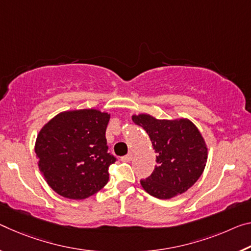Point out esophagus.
Instances as JSON below:
<instances>
[{"label": "esophagus", "instance_id": "obj_1", "mask_svg": "<svg viewBox=\"0 0 251 251\" xmlns=\"http://www.w3.org/2000/svg\"><path fill=\"white\" fill-rule=\"evenodd\" d=\"M133 158V154L132 153H129V154H127V155H125V156H123L121 160L123 161V162H129L130 160H132Z\"/></svg>", "mask_w": 251, "mask_h": 251}]
</instances>
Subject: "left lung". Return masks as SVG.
I'll return each mask as SVG.
<instances>
[{"label":"left lung","instance_id":"obj_1","mask_svg":"<svg viewBox=\"0 0 251 251\" xmlns=\"http://www.w3.org/2000/svg\"><path fill=\"white\" fill-rule=\"evenodd\" d=\"M132 119L146 130L156 153L157 164L141 180L142 188L162 200L186 192L202 176L208 160V146L198 127L183 117L157 119L138 114Z\"/></svg>","mask_w":251,"mask_h":251}]
</instances>
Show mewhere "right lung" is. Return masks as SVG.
Listing matches in <instances>:
<instances>
[{"mask_svg":"<svg viewBox=\"0 0 251 251\" xmlns=\"http://www.w3.org/2000/svg\"><path fill=\"white\" fill-rule=\"evenodd\" d=\"M109 118L94 108L66 110L40 129L34 145L39 170L59 196L83 200L107 184L116 161L105 136Z\"/></svg>","mask_w":251,"mask_h":251,"instance_id":"1","label":"right lung"}]
</instances>
